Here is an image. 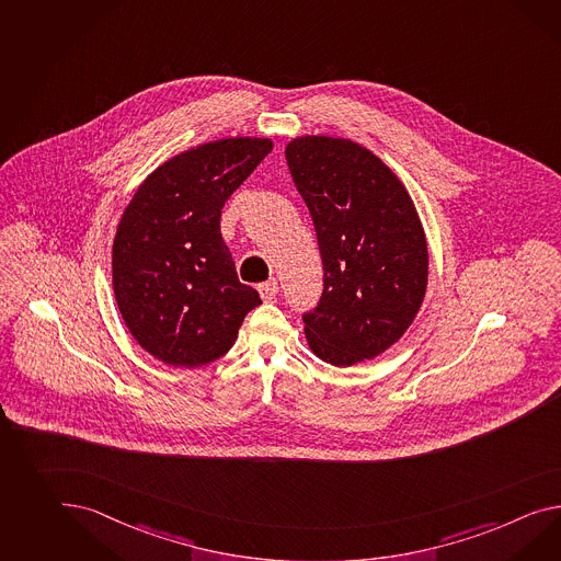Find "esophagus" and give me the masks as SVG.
I'll list each match as a JSON object with an SVG mask.
<instances>
[{"label":"esophagus","instance_id":"obj_1","mask_svg":"<svg viewBox=\"0 0 561 561\" xmlns=\"http://www.w3.org/2000/svg\"><path fill=\"white\" fill-rule=\"evenodd\" d=\"M259 293L264 301H273L276 293H278V283L274 278L268 280V283H262V285H259Z\"/></svg>","mask_w":561,"mask_h":561}]
</instances>
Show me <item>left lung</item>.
<instances>
[{
	"label": "left lung",
	"mask_w": 561,
	"mask_h": 561,
	"mask_svg": "<svg viewBox=\"0 0 561 561\" xmlns=\"http://www.w3.org/2000/svg\"><path fill=\"white\" fill-rule=\"evenodd\" d=\"M288 171L316 226L323 293L302 313L317 356L352 366L388 350L413 323L427 288V242L397 174L344 138L288 142Z\"/></svg>",
	"instance_id": "left-lung-1"
}]
</instances>
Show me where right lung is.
I'll use <instances>...</instances> for the list:
<instances>
[{
    "label": "right lung",
    "mask_w": 561,
    "mask_h": 561,
    "mask_svg": "<svg viewBox=\"0 0 561 561\" xmlns=\"http://www.w3.org/2000/svg\"><path fill=\"white\" fill-rule=\"evenodd\" d=\"M273 142L226 138L160 164L134 193L112 250L115 301L134 340L171 366L221 358L254 307L219 219Z\"/></svg>",
    "instance_id": "obj_1"
}]
</instances>
